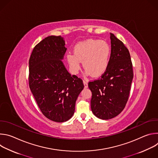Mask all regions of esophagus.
<instances>
[{"mask_svg":"<svg viewBox=\"0 0 158 158\" xmlns=\"http://www.w3.org/2000/svg\"><path fill=\"white\" fill-rule=\"evenodd\" d=\"M83 82H84V87H85V88H87V87H88V83H87V81H83Z\"/></svg>","mask_w":158,"mask_h":158,"instance_id":"obj_1","label":"esophagus"}]
</instances>
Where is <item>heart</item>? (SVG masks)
Listing matches in <instances>:
<instances>
[{
    "label": "heart",
    "mask_w": 158,
    "mask_h": 158,
    "mask_svg": "<svg viewBox=\"0 0 158 158\" xmlns=\"http://www.w3.org/2000/svg\"><path fill=\"white\" fill-rule=\"evenodd\" d=\"M110 48L104 40L89 39L77 43L74 48L73 54L67 55V60L72 71L76 73L80 69L81 62L86 69V74L94 77L101 75L109 64Z\"/></svg>",
    "instance_id": "obj_1"
}]
</instances>
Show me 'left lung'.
<instances>
[{
    "label": "left lung",
    "instance_id": "obj_1",
    "mask_svg": "<svg viewBox=\"0 0 158 158\" xmlns=\"http://www.w3.org/2000/svg\"><path fill=\"white\" fill-rule=\"evenodd\" d=\"M111 52L108 65L101 77L89 81L91 110L101 119L119 114L127 102L133 78L132 64L127 48L110 34Z\"/></svg>",
    "mask_w": 158,
    "mask_h": 158
}]
</instances>
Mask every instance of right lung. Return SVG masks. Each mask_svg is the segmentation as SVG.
Wrapping results in <instances>:
<instances>
[{
  "instance_id": "obj_1",
  "label": "right lung",
  "mask_w": 158,
  "mask_h": 158,
  "mask_svg": "<svg viewBox=\"0 0 158 158\" xmlns=\"http://www.w3.org/2000/svg\"><path fill=\"white\" fill-rule=\"evenodd\" d=\"M64 45L60 35L46 37L34 47L29 62L31 91L43 115L57 123L72 118L84 87L82 80L71 76L60 60L67 50Z\"/></svg>"
}]
</instances>
